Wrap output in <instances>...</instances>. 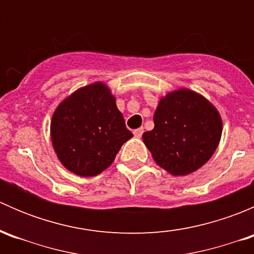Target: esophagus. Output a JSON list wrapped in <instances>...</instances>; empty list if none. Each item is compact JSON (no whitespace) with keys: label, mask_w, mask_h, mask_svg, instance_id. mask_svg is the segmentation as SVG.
<instances>
[{"label":"esophagus","mask_w":254,"mask_h":254,"mask_svg":"<svg viewBox=\"0 0 254 254\" xmlns=\"http://www.w3.org/2000/svg\"><path fill=\"white\" fill-rule=\"evenodd\" d=\"M142 132H143V129H142V127H139V129L134 130V135H135V137H141Z\"/></svg>","instance_id":"obj_1"}]
</instances>
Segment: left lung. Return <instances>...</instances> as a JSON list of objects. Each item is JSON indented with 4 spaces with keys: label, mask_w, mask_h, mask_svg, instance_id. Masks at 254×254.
<instances>
[{
    "label": "left lung",
    "mask_w": 254,
    "mask_h": 254,
    "mask_svg": "<svg viewBox=\"0 0 254 254\" xmlns=\"http://www.w3.org/2000/svg\"><path fill=\"white\" fill-rule=\"evenodd\" d=\"M153 123L155 127L143 132L142 141L153 161L175 177L203 167L221 139L222 119L216 107L184 87L161 97Z\"/></svg>",
    "instance_id": "left-lung-1"
}]
</instances>
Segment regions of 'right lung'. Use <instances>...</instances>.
Masks as SVG:
<instances>
[{
  "label": "right lung",
  "instance_id": "obj_1",
  "mask_svg": "<svg viewBox=\"0 0 254 254\" xmlns=\"http://www.w3.org/2000/svg\"><path fill=\"white\" fill-rule=\"evenodd\" d=\"M50 137L61 165L79 177L103 172L122 145L131 139L108 84L79 87L59 103L50 123Z\"/></svg>",
  "mask_w": 254,
  "mask_h": 254
}]
</instances>
